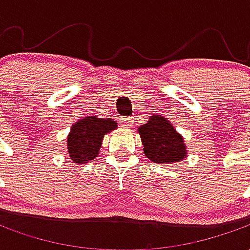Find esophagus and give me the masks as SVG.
Instances as JSON below:
<instances>
[{
  "label": "esophagus",
  "mask_w": 250,
  "mask_h": 250,
  "mask_svg": "<svg viewBox=\"0 0 250 250\" xmlns=\"http://www.w3.org/2000/svg\"><path fill=\"white\" fill-rule=\"evenodd\" d=\"M122 125H125V127H127V128H131L132 127V125H134V120H132V118H122Z\"/></svg>",
  "instance_id": "34e87169"
}]
</instances>
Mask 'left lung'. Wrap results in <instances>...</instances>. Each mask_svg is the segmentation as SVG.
I'll return each mask as SVG.
<instances>
[{
    "label": "left lung",
    "mask_w": 250,
    "mask_h": 250,
    "mask_svg": "<svg viewBox=\"0 0 250 250\" xmlns=\"http://www.w3.org/2000/svg\"><path fill=\"white\" fill-rule=\"evenodd\" d=\"M143 152L151 162L168 165L184 161L188 147L184 136L162 115H152L145 125H139Z\"/></svg>",
    "instance_id": "left-lung-1"
}]
</instances>
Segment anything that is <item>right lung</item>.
<instances>
[{"label": "right lung", "mask_w": 250, "mask_h": 250, "mask_svg": "<svg viewBox=\"0 0 250 250\" xmlns=\"http://www.w3.org/2000/svg\"><path fill=\"white\" fill-rule=\"evenodd\" d=\"M118 128L114 119L99 116H85L71 127L66 138V148L75 163H88L98 157L105 134Z\"/></svg>", "instance_id": "1"}]
</instances>
